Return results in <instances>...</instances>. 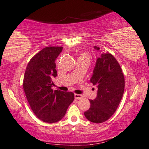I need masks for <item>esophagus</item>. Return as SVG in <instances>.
<instances>
[{
  "label": "esophagus",
  "mask_w": 149,
  "mask_h": 149,
  "mask_svg": "<svg viewBox=\"0 0 149 149\" xmlns=\"http://www.w3.org/2000/svg\"><path fill=\"white\" fill-rule=\"evenodd\" d=\"M74 97H75V99H76V100H80V99L82 98V95H79V94H75L74 95Z\"/></svg>",
  "instance_id": "1"
}]
</instances>
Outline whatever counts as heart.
Returning a JSON list of instances; mask_svg holds the SVG:
<instances>
[{
    "label": "heart",
    "mask_w": 149,
    "mask_h": 149,
    "mask_svg": "<svg viewBox=\"0 0 149 149\" xmlns=\"http://www.w3.org/2000/svg\"><path fill=\"white\" fill-rule=\"evenodd\" d=\"M78 59H83V60H90V56H89L88 53L87 52H82V54L80 55Z\"/></svg>",
    "instance_id": "heart-1"
}]
</instances>
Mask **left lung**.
<instances>
[{
    "label": "left lung",
    "mask_w": 149,
    "mask_h": 149,
    "mask_svg": "<svg viewBox=\"0 0 149 149\" xmlns=\"http://www.w3.org/2000/svg\"><path fill=\"white\" fill-rule=\"evenodd\" d=\"M99 50V47L95 46ZM91 82L97 86V97L90 100L91 106L84 112L89 121L102 123L109 119L117 109L125 89V78L116 59L110 53L97 59Z\"/></svg>",
    "instance_id": "1"
}]
</instances>
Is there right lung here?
Returning a JSON list of instances; mask_svg holds the SVG:
<instances>
[{"label":"right lung","mask_w":149,"mask_h":149,"mask_svg":"<svg viewBox=\"0 0 149 149\" xmlns=\"http://www.w3.org/2000/svg\"><path fill=\"white\" fill-rule=\"evenodd\" d=\"M62 50L63 47L58 46L41 49L30 60L24 76V91L32 110L47 123L62 119L74 100L72 92L52 88V78L57 76L55 61Z\"/></svg>","instance_id":"right-lung-1"}]
</instances>
